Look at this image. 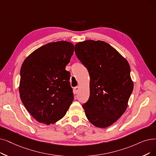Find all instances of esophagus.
I'll list each match as a JSON object with an SVG mask.
<instances>
[{"instance_id":"1","label":"esophagus","mask_w":156,"mask_h":156,"mask_svg":"<svg viewBox=\"0 0 156 156\" xmlns=\"http://www.w3.org/2000/svg\"><path fill=\"white\" fill-rule=\"evenodd\" d=\"M79 89H80V87H79L78 86L74 87V93L77 94L78 92V90H79Z\"/></svg>"}]
</instances>
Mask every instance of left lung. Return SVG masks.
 Wrapping results in <instances>:
<instances>
[{
	"mask_svg": "<svg viewBox=\"0 0 156 156\" xmlns=\"http://www.w3.org/2000/svg\"><path fill=\"white\" fill-rule=\"evenodd\" d=\"M74 51L89 73L90 96L82 106L95 126L112 125L126 110L133 90L127 60L108 43L87 40L74 46Z\"/></svg>",
	"mask_w": 156,
	"mask_h": 156,
	"instance_id": "8db88e82",
	"label": "left lung"
}]
</instances>
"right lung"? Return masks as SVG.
Segmentation results:
<instances>
[{"instance_id": "obj_1", "label": "right lung", "mask_w": 156, "mask_h": 156, "mask_svg": "<svg viewBox=\"0 0 156 156\" xmlns=\"http://www.w3.org/2000/svg\"><path fill=\"white\" fill-rule=\"evenodd\" d=\"M74 45L57 41L33 51L20 69L19 92L27 110L37 121L47 125L61 119L74 96L66 70L73 55Z\"/></svg>"}]
</instances>
